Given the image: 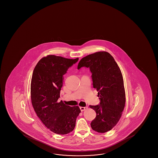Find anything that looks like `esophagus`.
<instances>
[{"instance_id": "esophagus-1", "label": "esophagus", "mask_w": 158, "mask_h": 158, "mask_svg": "<svg viewBox=\"0 0 158 158\" xmlns=\"http://www.w3.org/2000/svg\"><path fill=\"white\" fill-rule=\"evenodd\" d=\"M87 109H88V107H87V106H86V107H80L81 111H85V110Z\"/></svg>"}]
</instances>
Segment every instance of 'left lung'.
<instances>
[{"instance_id": "8db88e82", "label": "left lung", "mask_w": 158, "mask_h": 158, "mask_svg": "<svg viewBox=\"0 0 158 158\" xmlns=\"http://www.w3.org/2000/svg\"><path fill=\"white\" fill-rule=\"evenodd\" d=\"M83 67L90 68L94 88L100 100L99 105L89 106L96 113L91 127L98 133L108 132L119 121L126 104L121 71L114 57L105 51L83 57L78 63V69Z\"/></svg>"}]
</instances>
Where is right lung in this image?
I'll return each mask as SVG.
<instances>
[{
  "instance_id": "obj_1",
  "label": "right lung",
  "mask_w": 158,
  "mask_h": 158,
  "mask_svg": "<svg viewBox=\"0 0 158 158\" xmlns=\"http://www.w3.org/2000/svg\"><path fill=\"white\" fill-rule=\"evenodd\" d=\"M78 60L48 55L39 60L32 75L31 100L34 110L44 126L58 135L73 131L81 112L78 106L70 107L58 101L63 75Z\"/></svg>"
}]
</instances>
